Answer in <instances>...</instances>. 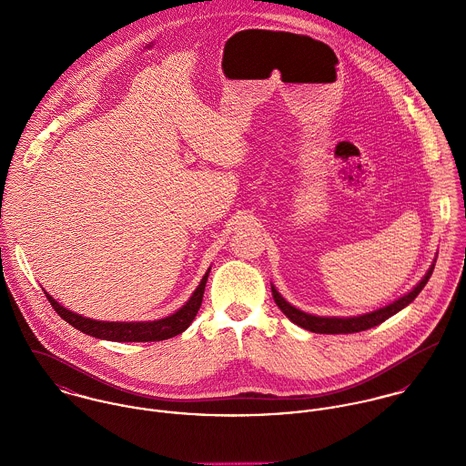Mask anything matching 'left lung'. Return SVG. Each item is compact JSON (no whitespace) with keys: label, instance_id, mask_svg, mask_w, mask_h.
Returning a JSON list of instances; mask_svg holds the SVG:
<instances>
[{"label":"left lung","instance_id":"8db88e82","mask_svg":"<svg viewBox=\"0 0 466 466\" xmlns=\"http://www.w3.org/2000/svg\"><path fill=\"white\" fill-rule=\"evenodd\" d=\"M436 266V258L432 262V266L429 267V270L425 272V276L416 283V287H412L407 294H403L399 299H395L393 303L377 309L373 312H366V314H359V316H348V318H340V316H314L309 312H303L299 309H296L294 305H290L278 290L276 287L270 283V290H272V298L276 301V305L279 307V310L298 327L314 333H355L373 329L380 323H384L386 319H390L391 316H395L401 309H405L409 303L414 301V298L421 292V289L427 285L432 270Z\"/></svg>","mask_w":466,"mask_h":466}]
</instances>
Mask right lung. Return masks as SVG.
<instances>
[{
    "label": "right lung",
    "instance_id": "add662e5",
    "mask_svg": "<svg viewBox=\"0 0 466 466\" xmlns=\"http://www.w3.org/2000/svg\"><path fill=\"white\" fill-rule=\"evenodd\" d=\"M211 268V267H209ZM209 268L202 276L198 289L190 296V299L174 314L156 319V321H96L91 318H84L80 314H75L63 307L59 301H56L48 292L46 298L54 310L69 323L73 329L96 337L104 340H116V342H152V340H165L170 337H176L179 333L185 332L192 321L196 319L199 312L200 303H202V294L204 287L209 276Z\"/></svg>",
    "mask_w": 466,
    "mask_h": 466
}]
</instances>
